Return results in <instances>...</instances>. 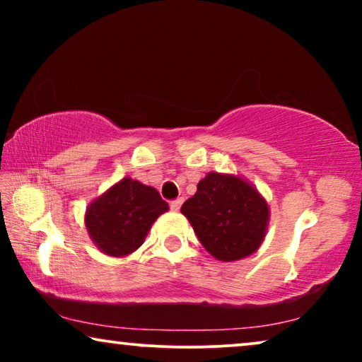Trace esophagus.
Masks as SVG:
<instances>
[{
    "instance_id": "obj_1",
    "label": "esophagus",
    "mask_w": 362,
    "mask_h": 362,
    "mask_svg": "<svg viewBox=\"0 0 362 362\" xmlns=\"http://www.w3.org/2000/svg\"><path fill=\"white\" fill-rule=\"evenodd\" d=\"M181 204H182V199L180 197V199L171 201V202H170V207H171L173 211H180V209H181Z\"/></svg>"
}]
</instances>
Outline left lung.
<instances>
[{
	"label": "left lung",
	"mask_w": 362,
	"mask_h": 362,
	"mask_svg": "<svg viewBox=\"0 0 362 362\" xmlns=\"http://www.w3.org/2000/svg\"><path fill=\"white\" fill-rule=\"evenodd\" d=\"M197 239L212 257L234 262L254 254L269 226V204L245 180L207 173L181 207Z\"/></svg>",
	"instance_id": "left-lung-1"
}]
</instances>
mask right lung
Here are the masks:
<instances>
[{"label":"right lung","instance_id":"1","mask_svg":"<svg viewBox=\"0 0 362 362\" xmlns=\"http://www.w3.org/2000/svg\"><path fill=\"white\" fill-rule=\"evenodd\" d=\"M170 209L155 187L123 177L90 202L86 227L103 254L125 257L143 244L153 222Z\"/></svg>","mask_w":362,"mask_h":362}]
</instances>
